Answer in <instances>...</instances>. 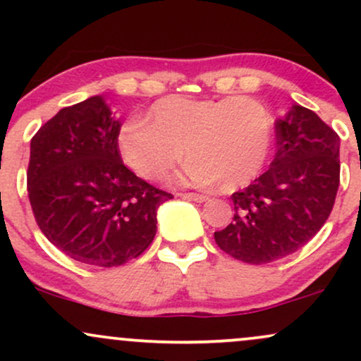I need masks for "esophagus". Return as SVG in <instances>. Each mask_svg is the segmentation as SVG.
<instances>
[{"label":"esophagus","mask_w":361,"mask_h":361,"mask_svg":"<svg viewBox=\"0 0 361 361\" xmlns=\"http://www.w3.org/2000/svg\"><path fill=\"white\" fill-rule=\"evenodd\" d=\"M183 198H188V200L198 202V204H200V202H205L209 197L204 193H183Z\"/></svg>","instance_id":"34e87169"}]
</instances>
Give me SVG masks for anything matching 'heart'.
<instances>
[{"mask_svg":"<svg viewBox=\"0 0 361 361\" xmlns=\"http://www.w3.org/2000/svg\"><path fill=\"white\" fill-rule=\"evenodd\" d=\"M151 119L132 117L118 130L123 163L146 180H163L183 157L192 159L183 181H221L234 190L255 178L267 163L271 142V115L251 97H168L151 106Z\"/></svg>","mask_w":361,"mask_h":361,"instance_id":"obj_1","label":"heart"}]
</instances>
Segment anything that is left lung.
Here are the masks:
<instances>
[{
	"mask_svg": "<svg viewBox=\"0 0 361 361\" xmlns=\"http://www.w3.org/2000/svg\"><path fill=\"white\" fill-rule=\"evenodd\" d=\"M275 130L270 168L233 193V222L214 233L217 246L244 263H271L300 250L321 231L336 200V132L300 105L276 120Z\"/></svg>",
	"mask_w": 361,
	"mask_h": 361,
	"instance_id": "obj_1",
	"label": "left lung"
}]
</instances>
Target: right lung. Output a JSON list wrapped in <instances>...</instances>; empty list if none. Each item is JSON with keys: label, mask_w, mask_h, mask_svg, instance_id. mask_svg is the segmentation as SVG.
<instances>
[{"label": "right lung", "mask_w": 361, "mask_h": 361, "mask_svg": "<svg viewBox=\"0 0 361 361\" xmlns=\"http://www.w3.org/2000/svg\"><path fill=\"white\" fill-rule=\"evenodd\" d=\"M120 122L102 97L66 106L30 142L27 190L45 238L91 267H120L147 250L171 193L123 164Z\"/></svg>", "instance_id": "add662e5"}]
</instances>
